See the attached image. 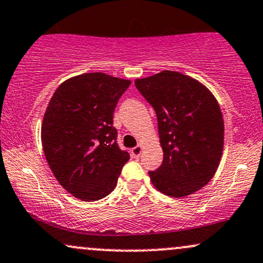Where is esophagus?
<instances>
[{
    "instance_id": "obj_1",
    "label": "esophagus",
    "mask_w": 263,
    "mask_h": 263,
    "mask_svg": "<svg viewBox=\"0 0 263 263\" xmlns=\"http://www.w3.org/2000/svg\"><path fill=\"white\" fill-rule=\"evenodd\" d=\"M141 152H142V146H140V144H138V146H136L135 148L131 149V155H132V157H135V158L140 157Z\"/></svg>"
}]
</instances>
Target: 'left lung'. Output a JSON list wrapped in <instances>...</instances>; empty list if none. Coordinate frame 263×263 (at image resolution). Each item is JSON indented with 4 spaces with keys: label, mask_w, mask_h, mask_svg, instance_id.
Listing matches in <instances>:
<instances>
[{
    "label": "left lung",
    "mask_w": 263,
    "mask_h": 263,
    "mask_svg": "<svg viewBox=\"0 0 263 263\" xmlns=\"http://www.w3.org/2000/svg\"><path fill=\"white\" fill-rule=\"evenodd\" d=\"M158 121L163 162L148 172L153 185L184 198L210 182L224 147V120L214 95L193 78L163 70L135 81Z\"/></svg>",
    "instance_id": "obj_1"
}]
</instances>
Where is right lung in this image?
Instances as JSON below:
<instances>
[{
  "instance_id": "obj_1",
  "label": "right lung",
  "mask_w": 263,
  "mask_h": 263,
  "mask_svg": "<svg viewBox=\"0 0 263 263\" xmlns=\"http://www.w3.org/2000/svg\"><path fill=\"white\" fill-rule=\"evenodd\" d=\"M129 80L86 73L60 84L42 123V146L54 177L83 201L115 189L128 152L117 144L114 111Z\"/></svg>"
}]
</instances>
